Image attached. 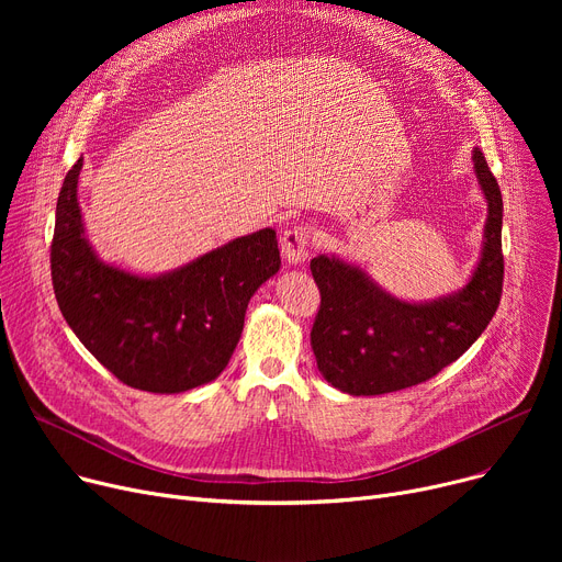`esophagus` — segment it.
<instances>
[{
  "mask_svg": "<svg viewBox=\"0 0 562 562\" xmlns=\"http://www.w3.org/2000/svg\"><path fill=\"white\" fill-rule=\"evenodd\" d=\"M307 241H310L307 227H289L282 234L280 248H282V255H284L286 263L299 266L307 259Z\"/></svg>",
  "mask_w": 562,
  "mask_h": 562,
  "instance_id": "34e87169",
  "label": "esophagus"
}]
</instances>
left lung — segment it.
<instances>
[{"label": "left lung", "mask_w": 562, "mask_h": 562, "mask_svg": "<svg viewBox=\"0 0 562 562\" xmlns=\"http://www.w3.org/2000/svg\"><path fill=\"white\" fill-rule=\"evenodd\" d=\"M487 202L483 246L464 286L432 301H403L360 263L318 255L310 269L321 291L312 350L321 375L350 396L398 392L437 375L474 344L492 321L504 286V200L479 147L471 153Z\"/></svg>", "instance_id": "1"}]
</instances>
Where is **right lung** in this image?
I'll use <instances>...</instances> for the list:
<instances>
[{
    "instance_id": "obj_1",
    "label": "right lung",
    "mask_w": 562,
    "mask_h": 562,
    "mask_svg": "<svg viewBox=\"0 0 562 562\" xmlns=\"http://www.w3.org/2000/svg\"><path fill=\"white\" fill-rule=\"evenodd\" d=\"M79 159L56 200L52 282L79 341L125 385L180 394L216 380L239 344L255 291L280 271L276 229L239 236L172 271L140 276L104 261L79 206Z\"/></svg>"
}]
</instances>
